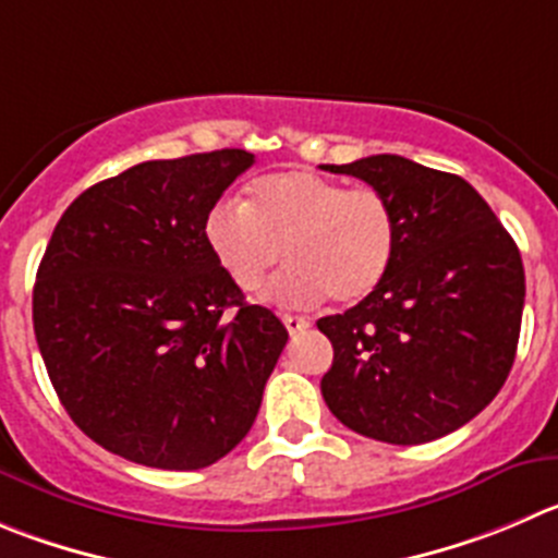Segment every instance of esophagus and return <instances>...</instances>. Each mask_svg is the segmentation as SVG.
<instances>
[{
    "mask_svg": "<svg viewBox=\"0 0 558 558\" xmlns=\"http://www.w3.org/2000/svg\"><path fill=\"white\" fill-rule=\"evenodd\" d=\"M282 323H284V328H288L290 333H301V331H306V328H310V320H306V317L284 315Z\"/></svg>",
    "mask_w": 558,
    "mask_h": 558,
    "instance_id": "1",
    "label": "esophagus"
}]
</instances>
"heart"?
Listing matches in <instances>:
<instances>
[{
    "label": "heart",
    "mask_w": 558,
    "mask_h": 558,
    "mask_svg": "<svg viewBox=\"0 0 558 558\" xmlns=\"http://www.w3.org/2000/svg\"><path fill=\"white\" fill-rule=\"evenodd\" d=\"M205 243L225 276L248 299L268 293L282 257L293 263L276 293L312 306L333 295L359 304L384 284L397 252V216L369 185L344 189L310 169H279L248 183L246 199L216 203Z\"/></svg>",
    "instance_id": "obj_1"
}]
</instances>
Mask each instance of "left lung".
<instances>
[{"instance_id":"1","label":"left lung","mask_w":558,"mask_h":558,"mask_svg":"<svg viewBox=\"0 0 558 558\" xmlns=\"http://www.w3.org/2000/svg\"><path fill=\"white\" fill-rule=\"evenodd\" d=\"M323 169L369 183L397 216L384 284L317 320L333 344L323 400L375 441L411 447L454 433L512 369L526 299L521 252L458 174L389 153Z\"/></svg>"}]
</instances>
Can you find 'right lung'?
I'll return each instance as SVG.
<instances>
[{"mask_svg":"<svg viewBox=\"0 0 558 558\" xmlns=\"http://www.w3.org/2000/svg\"><path fill=\"white\" fill-rule=\"evenodd\" d=\"M252 163L246 150L136 163L78 194L40 259L32 323L57 397L131 463L196 471L232 452L288 344L203 235Z\"/></svg>","mask_w":558,"mask_h":558,"instance_id":"add662e5","label":"right lung"}]
</instances>
